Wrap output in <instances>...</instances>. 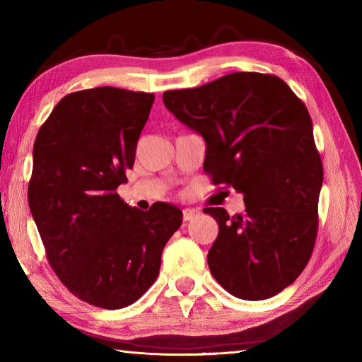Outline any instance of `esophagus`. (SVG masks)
<instances>
[{
    "mask_svg": "<svg viewBox=\"0 0 362 362\" xmlns=\"http://www.w3.org/2000/svg\"><path fill=\"white\" fill-rule=\"evenodd\" d=\"M199 214H201V211L196 210V209H185V210H183V221H185V222L193 221L199 216Z\"/></svg>",
    "mask_w": 362,
    "mask_h": 362,
    "instance_id": "1",
    "label": "esophagus"
}]
</instances>
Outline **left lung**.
<instances>
[{
	"instance_id": "obj_1",
	"label": "left lung",
	"mask_w": 362,
	"mask_h": 362,
	"mask_svg": "<svg viewBox=\"0 0 362 362\" xmlns=\"http://www.w3.org/2000/svg\"><path fill=\"white\" fill-rule=\"evenodd\" d=\"M163 103L204 136L214 185L244 196L243 214L204 209L219 226L210 272L238 298L279 294L308 264L317 236L324 169L305 104L276 76L244 71L165 91Z\"/></svg>"
}]
</instances>
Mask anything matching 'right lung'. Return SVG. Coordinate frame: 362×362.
<instances>
[{
	"instance_id": "obj_1",
	"label": "right lung",
	"mask_w": 362,
	"mask_h": 362,
	"mask_svg": "<svg viewBox=\"0 0 362 362\" xmlns=\"http://www.w3.org/2000/svg\"><path fill=\"white\" fill-rule=\"evenodd\" d=\"M152 93L115 87L74 91L54 107L34 143L28 201L54 272L83 302L119 310L160 272L182 211L132 209L118 196L149 118Z\"/></svg>"
}]
</instances>
